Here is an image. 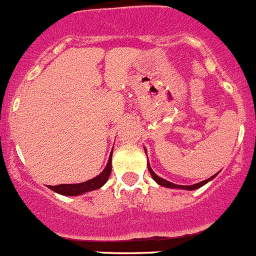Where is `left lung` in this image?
Listing matches in <instances>:
<instances>
[{"label":"left lung","instance_id":"8db88e82","mask_svg":"<svg viewBox=\"0 0 256 256\" xmlns=\"http://www.w3.org/2000/svg\"><path fill=\"white\" fill-rule=\"evenodd\" d=\"M148 170H149V173H150L152 178H153L154 180H156V183L159 184V186H166V188H173V189H186V190H194V189H198V188H200V186H206V184L208 183V182H210L212 179L215 178V176H218V173H216V174H214L213 176H210V178H209V179H206V180H203V182H200V183L193 184V186H178V184L170 183V182L166 180V179H163V178H160V176H156V174L154 173L153 170H152V168H150V166H149V163H148Z\"/></svg>","mask_w":256,"mask_h":256}]
</instances>
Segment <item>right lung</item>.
<instances>
[{
	"instance_id": "1",
	"label": "right lung",
	"mask_w": 256,
	"mask_h": 256,
	"mask_svg": "<svg viewBox=\"0 0 256 256\" xmlns=\"http://www.w3.org/2000/svg\"><path fill=\"white\" fill-rule=\"evenodd\" d=\"M112 153H110V159H108L107 166L104 168V170L97 176L96 178L90 179L87 182H83V183L78 184H60V186H50L48 188L52 189L53 192L58 194H62V196H80L83 193H87V192L96 190V189H100V186H104L107 183L108 178L110 176V172H112Z\"/></svg>"
}]
</instances>
